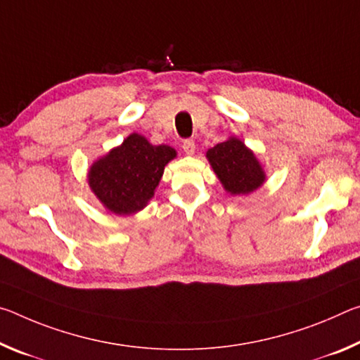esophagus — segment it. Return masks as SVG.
<instances>
[{
  "mask_svg": "<svg viewBox=\"0 0 360 360\" xmlns=\"http://www.w3.org/2000/svg\"><path fill=\"white\" fill-rule=\"evenodd\" d=\"M181 148L186 153V155H193L194 150H196V145H194V140L191 139H186L184 140V143H181Z\"/></svg>",
  "mask_w": 360,
  "mask_h": 360,
  "instance_id": "obj_1",
  "label": "esophagus"
}]
</instances>
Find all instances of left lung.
<instances>
[{
	"label": "left lung",
	"mask_w": 360,
	"mask_h": 360,
	"mask_svg": "<svg viewBox=\"0 0 360 360\" xmlns=\"http://www.w3.org/2000/svg\"><path fill=\"white\" fill-rule=\"evenodd\" d=\"M225 190L231 194H247L264 181V172L253 153L239 139H229L207 151Z\"/></svg>",
	"instance_id": "left-lung-1"
}]
</instances>
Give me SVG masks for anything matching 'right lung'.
Returning <instances> with one entry per match:
<instances>
[{"label":"right lung","instance_id":"add662e5","mask_svg":"<svg viewBox=\"0 0 360 360\" xmlns=\"http://www.w3.org/2000/svg\"><path fill=\"white\" fill-rule=\"evenodd\" d=\"M167 145H151L132 134L121 146L98 159L89 170V185L105 207L120 215L143 209L155 194L164 166L175 158Z\"/></svg>","mask_w":360,"mask_h":360}]
</instances>
